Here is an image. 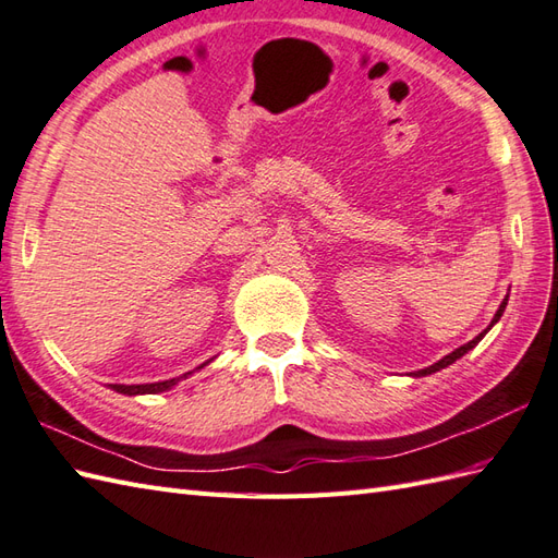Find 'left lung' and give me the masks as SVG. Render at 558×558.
<instances>
[{"instance_id":"1","label":"left lung","mask_w":558,"mask_h":558,"mask_svg":"<svg viewBox=\"0 0 558 558\" xmlns=\"http://www.w3.org/2000/svg\"><path fill=\"white\" fill-rule=\"evenodd\" d=\"M507 301H509V293L505 295V301H501L499 310L495 312V317H493L490 326H487V329H485L483 333H478V336H475V338H473V341H469V343H464V345H459L457 350H452V352H450V355H445V357H442V360H438L436 364H430V366H426V369H418V372H416V374H412V376H416V378H418V376H428V374H436V372L445 369V366H450L452 362H457L459 357H464L469 350H473L475 345H478V343L483 341V336H485L487 331H490V329H493V326H495V324L499 322V317H501V315H505V307H507Z\"/></svg>"}]
</instances>
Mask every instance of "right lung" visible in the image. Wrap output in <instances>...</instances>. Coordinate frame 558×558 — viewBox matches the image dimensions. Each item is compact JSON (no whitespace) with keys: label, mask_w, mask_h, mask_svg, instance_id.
Returning <instances> with one entry per match:
<instances>
[{"label":"right lung","mask_w":558,"mask_h":558,"mask_svg":"<svg viewBox=\"0 0 558 558\" xmlns=\"http://www.w3.org/2000/svg\"><path fill=\"white\" fill-rule=\"evenodd\" d=\"M208 362H213V360H208ZM208 362H203L201 366H196V369H194V372L203 369V366H206ZM194 372H186V374H182V376H177V378H168V381H156V384H140V386H125V384H108V388H111V390H116V392H120V396H156V392H166V390L174 388L177 384H180V381H184V378H189V376H192Z\"/></svg>","instance_id":"right-lung-1"}]
</instances>
